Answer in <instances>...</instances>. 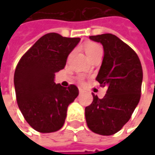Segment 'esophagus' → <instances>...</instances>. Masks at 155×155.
I'll list each match as a JSON object with an SVG mask.
<instances>
[{"label":"esophagus","instance_id":"34e87169","mask_svg":"<svg viewBox=\"0 0 155 155\" xmlns=\"http://www.w3.org/2000/svg\"><path fill=\"white\" fill-rule=\"evenodd\" d=\"M83 92H84V91H83V90H82L81 88H79V94H82Z\"/></svg>","mask_w":155,"mask_h":155}]
</instances>
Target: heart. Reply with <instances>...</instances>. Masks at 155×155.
I'll list each match as a JSON object with an SVG mask.
<instances>
[{
  "instance_id": "b5f03b06",
  "label": "heart",
  "mask_w": 155,
  "mask_h": 155,
  "mask_svg": "<svg viewBox=\"0 0 155 155\" xmlns=\"http://www.w3.org/2000/svg\"><path fill=\"white\" fill-rule=\"evenodd\" d=\"M102 48H101V46L98 45H97V44H90V45H88L86 46V48H85V51H86V54L89 56V55H91V54H92L94 53L95 51H98V50H101Z\"/></svg>"
}]
</instances>
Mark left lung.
Masks as SVG:
<instances>
[{"mask_svg":"<svg viewBox=\"0 0 155 155\" xmlns=\"http://www.w3.org/2000/svg\"><path fill=\"white\" fill-rule=\"evenodd\" d=\"M103 45L104 56L96 80L108 88L104 98L93 95L85 108L88 128L96 134L111 135L128 122L139 104L142 67L135 51L111 33L90 36Z\"/></svg>","mask_w":155,"mask_h":155,"instance_id":"8db88e82","label":"left lung"}]
</instances>
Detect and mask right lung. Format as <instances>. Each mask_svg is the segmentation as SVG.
Segmentation results:
<instances>
[{
  "mask_svg": "<svg viewBox=\"0 0 155 155\" xmlns=\"http://www.w3.org/2000/svg\"><path fill=\"white\" fill-rule=\"evenodd\" d=\"M79 41L80 38L47 33L17 64L14 77L17 104L28 124L38 132L51 133L62 128L69 104L78 96L76 85L65 88L54 78Z\"/></svg>",
  "mask_w": 155,
  "mask_h": 155,
  "instance_id": "add662e5",
  "label": "right lung"
}]
</instances>
